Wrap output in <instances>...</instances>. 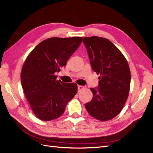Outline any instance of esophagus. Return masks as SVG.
I'll list each match as a JSON object with an SVG mask.
<instances>
[{"label":"esophagus","instance_id":"obj_1","mask_svg":"<svg viewBox=\"0 0 153 153\" xmlns=\"http://www.w3.org/2000/svg\"><path fill=\"white\" fill-rule=\"evenodd\" d=\"M84 89H85V87H84V86L78 85V92H80L82 90Z\"/></svg>","mask_w":153,"mask_h":153}]
</instances>
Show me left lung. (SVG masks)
<instances>
[{
	"label": "left lung",
	"instance_id": "obj_1",
	"mask_svg": "<svg viewBox=\"0 0 153 153\" xmlns=\"http://www.w3.org/2000/svg\"><path fill=\"white\" fill-rule=\"evenodd\" d=\"M93 71L100 75L98 89L91 88L93 98L85 104L92 117L100 121L112 119L121 112L130 88L131 73L127 60L106 38L85 37L83 40Z\"/></svg>",
	"mask_w": 153,
	"mask_h": 153
}]
</instances>
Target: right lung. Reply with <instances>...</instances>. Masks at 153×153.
<instances>
[{
	"instance_id": "right-lung-1",
	"label": "right lung",
	"mask_w": 153,
	"mask_h": 153,
	"mask_svg": "<svg viewBox=\"0 0 153 153\" xmlns=\"http://www.w3.org/2000/svg\"><path fill=\"white\" fill-rule=\"evenodd\" d=\"M82 39V37H52L39 43L25 59L21 71L22 86L32 112L42 121L61 116L77 93L75 83L57 80L55 73L66 66Z\"/></svg>"
}]
</instances>
